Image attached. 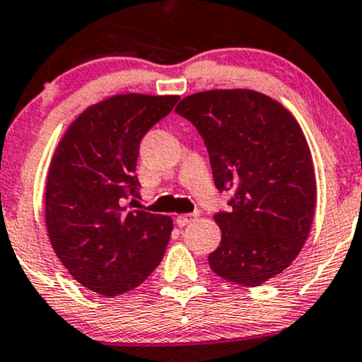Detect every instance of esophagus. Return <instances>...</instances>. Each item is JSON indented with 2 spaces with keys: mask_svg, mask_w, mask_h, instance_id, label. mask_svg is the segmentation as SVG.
Segmentation results:
<instances>
[{
  "mask_svg": "<svg viewBox=\"0 0 362 362\" xmlns=\"http://www.w3.org/2000/svg\"><path fill=\"white\" fill-rule=\"evenodd\" d=\"M193 221H197V215L194 214H182V215H177V218H176L177 226L180 227L188 226L189 222H193Z\"/></svg>",
  "mask_w": 362,
  "mask_h": 362,
  "instance_id": "obj_1",
  "label": "esophagus"
}]
</instances>
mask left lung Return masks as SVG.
I'll return each mask as SVG.
<instances>
[{"instance_id": "8db88e82", "label": "left lung", "mask_w": 362, "mask_h": 362, "mask_svg": "<svg viewBox=\"0 0 362 362\" xmlns=\"http://www.w3.org/2000/svg\"><path fill=\"white\" fill-rule=\"evenodd\" d=\"M176 112L200 132L218 192L233 189L230 209L214 215L222 239L210 269L247 287L282 274L304 246L316 205L311 150L296 117L250 88L193 93Z\"/></svg>"}]
</instances>
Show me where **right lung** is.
<instances>
[{
	"instance_id": "obj_1",
	"label": "right lung",
	"mask_w": 362,
	"mask_h": 362,
	"mask_svg": "<svg viewBox=\"0 0 362 362\" xmlns=\"http://www.w3.org/2000/svg\"><path fill=\"white\" fill-rule=\"evenodd\" d=\"M180 95L119 93L90 105L64 132L46 182L56 257L83 287L115 298L140 286L168 247L173 218L128 210L138 197L141 138Z\"/></svg>"
}]
</instances>
